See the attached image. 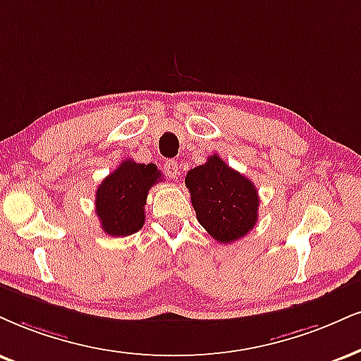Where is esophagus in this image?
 <instances>
[{
    "label": "esophagus",
    "mask_w": 361,
    "mask_h": 361,
    "mask_svg": "<svg viewBox=\"0 0 361 361\" xmlns=\"http://www.w3.org/2000/svg\"><path fill=\"white\" fill-rule=\"evenodd\" d=\"M164 171H166L167 177H171V179H177L179 177V166H177L176 160H167L166 166H164Z\"/></svg>",
    "instance_id": "34e87169"
}]
</instances>
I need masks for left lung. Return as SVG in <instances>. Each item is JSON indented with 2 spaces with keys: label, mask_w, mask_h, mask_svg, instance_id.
<instances>
[{
  "label": "left lung",
  "mask_w": 361,
  "mask_h": 361,
  "mask_svg": "<svg viewBox=\"0 0 361 361\" xmlns=\"http://www.w3.org/2000/svg\"><path fill=\"white\" fill-rule=\"evenodd\" d=\"M195 216L216 241H238L255 228L259 195L247 177L231 169L219 155L190 169L185 176Z\"/></svg>",
  "instance_id": "8db88e82"
}]
</instances>
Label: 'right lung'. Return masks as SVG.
<instances>
[{
    "mask_svg": "<svg viewBox=\"0 0 361 361\" xmlns=\"http://www.w3.org/2000/svg\"><path fill=\"white\" fill-rule=\"evenodd\" d=\"M162 180L155 164L123 160L97 189L95 212L102 229L114 238L137 233L145 222V202L150 188Z\"/></svg>",
    "mask_w": 361,
    "mask_h": 361,
    "instance_id": "add662e5",
    "label": "right lung"
}]
</instances>
